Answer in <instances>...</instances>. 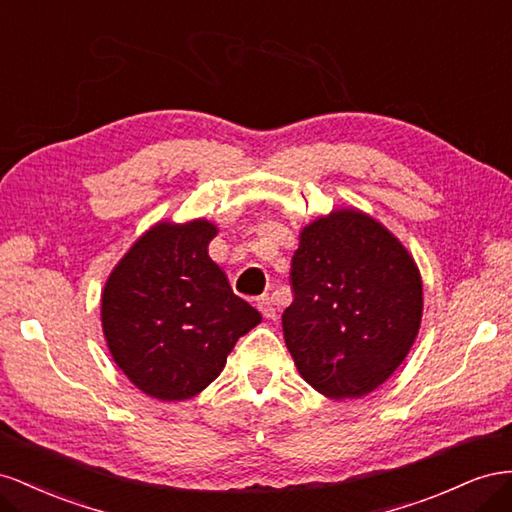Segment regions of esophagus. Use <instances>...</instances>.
<instances>
[{"label":"esophagus","mask_w":512,"mask_h":512,"mask_svg":"<svg viewBox=\"0 0 512 512\" xmlns=\"http://www.w3.org/2000/svg\"><path fill=\"white\" fill-rule=\"evenodd\" d=\"M257 309L261 311V315L268 317V319H274V317H276V309H274V304H272L270 296H261V298L257 300Z\"/></svg>","instance_id":"obj_1"}]
</instances>
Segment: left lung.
<instances>
[{
    "mask_svg": "<svg viewBox=\"0 0 512 512\" xmlns=\"http://www.w3.org/2000/svg\"><path fill=\"white\" fill-rule=\"evenodd\" d=\"M289 279L285 343L317 392L364 397L410 354L422 317L420 272L371 216L339 210L304 227Z\"/></svg>",
    "mask_w": 512,
    "mask_h": 512,
    "instance_id": "obj_1",
    "label": "left lung"
}]
</instances>
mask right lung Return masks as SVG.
Listing matches in <instances>:
<instances>
[{
  "label": "right lung",
  "mask_w": 512,
  "mask_h": 512,
  "mask_svg": "<svg viewBox=\"0 0 512 512\" xmlns=\"http://www.w3.org/2000/svg\"><path fill=\"white\" fill-rule=\"evenodd\" d=\"M208 221L158 223L133 244L102 291V330L139 390L184 401L212 384L261 315L233 294L208 255Z\"/></svg>",
  "instance_id": "right-lung-1"
}]
</instances>
